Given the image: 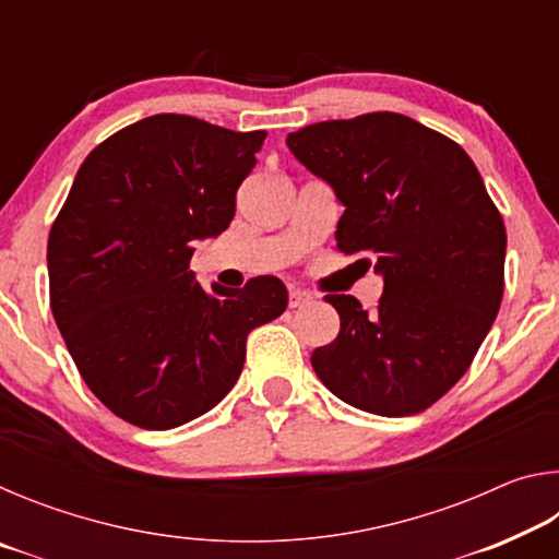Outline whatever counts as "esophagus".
Masks as SVG:
<instances>
[{"instance_id":"obj_1","label":"esophagus","mask_w":559,"mask_h":559,"mask_svg":"<svg viewBox=\"0 0 559 559\" xmlns=\"http://www.w3.org/2000/svg\"><path fill=\"white\" fill-rule=\"evenodd\" d=\"M308 302H313V296H310V293L298 290V288H293L288 293V306L290 308H302V306H308Z\"/></svg>"}]
</instances>
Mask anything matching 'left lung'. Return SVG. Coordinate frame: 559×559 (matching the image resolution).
<instances>
[{
    "instance_id": "obj_1",
    "label": "left lung",
    "mask_w": 559,
    "mask_h": 559,
    "mask_svg": "<svg viewBox=\"0 0 559 559\" xmlns=\"http://www.w3.org/2000/svg\"><path fill=\"white\" fill-rule=\"evenodd\" d=\"M286 145L345 206L337 249L384 281L374 310L325 296L340 333L310 357L316 374L362 412L427 409L468 370L503 298L506 224L484 179L461 145L400 112L316 122Z\"/></svg>"
}]
</instances>
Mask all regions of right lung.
Returning <instances> with one entry per match:
<instances>
[{"label":"right lung","instance_id":"1","mask_svg":"<svg viewBox=\"0 0 559 559\" xmlns=\"http://www.w3.org/2000/svg\"><path fill=\"white\" fill-rule=\"evenodd\" d=\"M266 132L159 112L83 159L49 234L51 310L83 382L140 429H175L236 384L246 335L288 306L276 276L200 286L194 241L234 219Z\"/></svg>","mask_w":559,"mask_h":559}]
</instances>
